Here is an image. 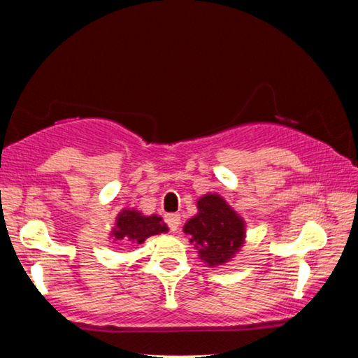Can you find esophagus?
I'll list each match as a JSON object with an SVG mask.
<instances>
[{
	"instance_id": "1",
	"label": "esophagus",
	"mask_w": 358,
	"mask_h": 358,
	"mask_svg": "<svg viewBox=\"0 0 358 358\" xmlns=\"http://www.w3.org/2000/svg\"><path fill=\"white\" fill-rule=\"evenodd\" d=\"M166 222H167V226L171 227L172 232H175V230H178V227H180V215L178 213L167 215L166 216Z\"/></svg>"
}]
</instances>
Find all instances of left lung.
Here are the masks:
<instances>
[{"mask_svg":"<svg viewBox=\"0 0 358 358\" xmlns=\"http://www.w3.org/2000/svg\"><path fill=\"white\" fill-rule=\"evenodd\" d=\"M197 213L185 222L183 232L208 266H222L246 243V221L221 194L207 192L196 201Z\"/></svg>","mask_w":358,"mask_h":358,"instance_id":"left-lung-1","label":"left lung"}]
</instances>
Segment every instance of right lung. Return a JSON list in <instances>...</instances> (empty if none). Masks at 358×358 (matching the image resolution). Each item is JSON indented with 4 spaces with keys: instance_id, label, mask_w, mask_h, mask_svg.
<instances>
[{
    "instance_id": "add662e5",
    "label": "right lung",
    "mask_w": 358,
    "mask_h": 358,
    "mask_svg": "<svg viewBox=\"0 0 358 358\" xmlns=\"http://www.w3.org/2000/svg\"><path fill=\"white\" fill-rule=\"evenodd\" d=\"M169 227L157 215H143L137 208H123L115 217V226L108 232L112 243L142 245L153 235L167 234Z\"/></svg>"
}]
</instances>
